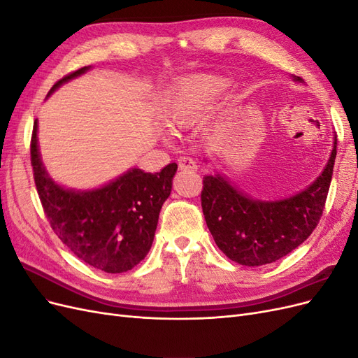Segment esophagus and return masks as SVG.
Returning a JSON list of instances; mask_svg holds the SVG:
<instances>
[{
	"label": "esophagus",
	"mask_w": 358,
	"mask_h": 358,
	"mask_svg": "<svg viewBox=\"0 0 358 358\" xmlns=\"http://www.w3.org/2000/svg\"><path fill=\"white\" fill-rule=\"evenodd\" d=\"M178 166L180 170H188V171H197V164L196 161L189 157L182 155L178 158Z\"/></svg>",
	"instance_id": "esophagus-1"
}]
</instances>
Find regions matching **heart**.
<instances>
[{
    "label": "heart",
    "mask_w": 358,
    "mask_h": 358,
    "mask_svg": "<svg viewBox=\"0 0 358 358\" xmlns=\"http://www.w3.org/2000/svg\"><path fill=\"white\" fill-rule=\"evenodd\" d=\"M220 86L221 82L210 76H200L197 79L187 82L171 96L166 107V122L173 128L192 125L201 116Z\"/></svg>",
    "instance_id": "b5f03b06"
}]
</instances>
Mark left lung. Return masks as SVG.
<instances>
[{
    "mask_svg": "<svg viewBox=\"0 0 358 358\" xmlns=\"http://www.w3.org/2000/svg\"><path fill=\"white\" fill-rule=\"evenodd\" d=\"M336 152L334 137L327 166L317 180L278 201L252 200L220 175L204 176L201 208L215 243L233 262L249 267L273 263L294 251L321 220Z\"/></svg>",
    "mask_w": 358,
    "mask_h": 358,
    "instance_id": "obj_1",
    "label": "left lung"
}]
</instances>
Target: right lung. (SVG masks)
<instances>
[{
	"label": "right lung",
	"instance_id": "add662e5",
	"mask_svg": "<svg viewBox=\"0 0 358 358\" xmlns=\"http://www.w3.org/2000/svg\"><path fill=\"white\" fill-rule=\"evenodd\" d=\"M88 69L64 76L50 92ZM31 166L53 233L79 259L106 273L128 272L146 257L178 170L176 162L159 173L133 169L99 189H66L49 178L41 164L37 121L31 136Z\"/></svg>",
	"mask_w": 358,
	"mask_h": 358
}]
</instances>
